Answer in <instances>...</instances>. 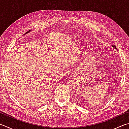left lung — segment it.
I'll return each instance as SVG.
<instances>
[{"instance_id": "obj_1", "label": "left lung", "mask_w": 129, "mask_h": 129, "mask_svg": "<svg viewBox=\"0 0 129 129\" xmlns=\"http://www.w3.org/2000/svg\"><path fill=\"white\" fill-rule=\"evenodd\" d=\"M112 47L114 48H115V49H116V50H117V48H116V46L115 45H112Z\"/></svg>"}]
</instances>
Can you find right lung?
I'll list each match as a JSON object with an SVG mask.
<instances>
[{
    "instance_id": "right-lung-1",
    "label": "right lung",
    "mask_w": 129,
    "mask_h": 129,
    "mask_svg": "<svg viewBox=\"0 0 129 129\" xmlns=\"http://www.w3.org/2000/svg\"><path fill=\"white\" fill-rule=\"evenodd\" d=\"M30 30H29V31H27V32L26 33H29V32H30Z\"/></svg>"
}]
</instances>
